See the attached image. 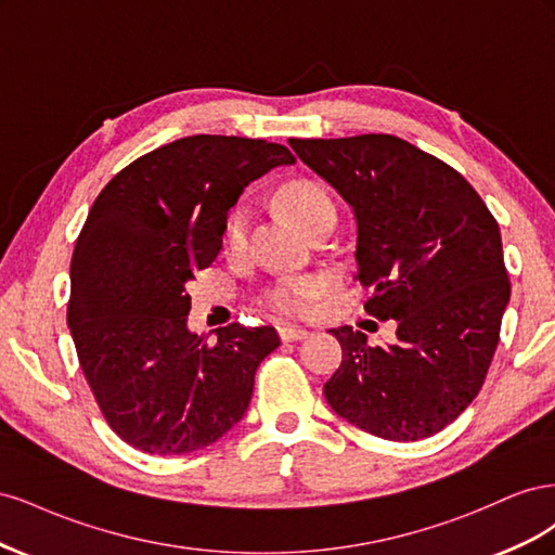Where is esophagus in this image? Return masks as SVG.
Wrapping results in <instances>:
<instances>
[{
    "label": "esophagus",
    "mask_w": 555,
    "mask_h": 555,
    "mask_svg": "<svg viewBox=\"0 0 555 555\" xmlns=\"http://www.w3.org/2000/svg\"><path fill=\"white\" fill-rule=\"evenodd\" d=\"M278 331H280V338H282L284 343L304 340V338H308V335H310V331H306V328H298V326H280Z\"/></svg>",
    "instance_id": "esophagus-1"
}]
</instances>
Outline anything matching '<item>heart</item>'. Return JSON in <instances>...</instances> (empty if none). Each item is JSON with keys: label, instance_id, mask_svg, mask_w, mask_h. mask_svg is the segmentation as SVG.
<instances>
[{"label": "heart", "instance_id": "heart-1", "mask_svg": "<svg viewBox=\"0 0 555 555\" xmlns=\"http://www.w3.org/2000/svg\"><path fill=\"white\" fill-rule=\"evenodd\" d=\"M280 206L284 208L292 220L308 231L319 220L328 215H335V204L326 188L314 180H292L282 184L280 192ZM249 231V210L245 206H236L231 210L227 227H224V241L227 247L238 251L245 247ZM319 292V284L312 278H298L278 284L275 289L268 292V306L282 314H300L306 312L310 298Z\"/></svg>", "mask_w": 555, "mask_h": 555}]
</instances>
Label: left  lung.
<instances>
[{
    "label": "left lung",
    "mask_w": 555,
    "mask_h": 555,
    "mask_svg": "<svg viewBox=\"0 0 555 555\" xmlns=\"http://www.w3.org/2000/svg\"><path fill=\"white\" fill-rule=\"evenodd\" d=\"M289 145L354 212L365 310L398 324L386 347L331 328L343 363L328 405L384 440L430 438L475 400L495 354L509 304L498 222L459 171L391 133Z\"/></svg>",
    "instance_id": "obj_1"
}]
</instances>
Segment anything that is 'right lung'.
Masks as SVG:
<instances>
[{"mask_svg": "<svg viewBox=\"0 0 555 555\" xmlns=\"http://www.w3.org/2000/svg\"><path fill=\"white\" fill-rule=\"evenodd\" d=\"M280 143L188 137L131 162L96 196L72 259L69 331L108 426L133 449H204L247 412L273 326H188V284L222 249L249 182L294 164Z\"/></svg>", "mask_w": 555, "mask_h": 555, "instance_id": "obj_1", "label": "right lung"}]
</instances>
